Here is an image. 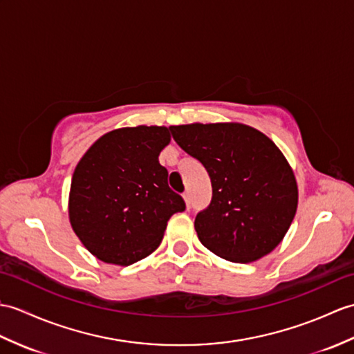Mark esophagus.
Returning <instances> with one entry per match:
<instances>
[{
  "label": "esophagus",
  "mask_w": 354,
  "mask_h": 354,
  "mask_svg": "<svg viewBox=\"0 0 354 354\" xmlns=\"http://www.w3.org/2000/svg\"><path fill=\"white\" fill-rule=\"evenodd\" d=\"M184 202H185V208L190 209L192 208V201H190V194H188V193L184 194Z\"/></svg>",
  "instance_id": "1"
}]
</instances>
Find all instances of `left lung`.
Segmentation results:
<instances>
[{
	"label": "left lung",
	"mask_w": 354,
	"mask_h": 354,
	"mask_svg": "<svg viewBox=\"0 0 354 354\" xmlns=\"http://www.w3.org/2000/svg\"><path fill=\"white\" fill-rule=\"evenodd\" d=\"M170 129L211 178V203L194 220L201 243L217 257L241 264L273 252L299 205L292 167L273 140L238 122H196Z\"/></svg>",
	"instance_id": "8db88e82"
}]
</instances>
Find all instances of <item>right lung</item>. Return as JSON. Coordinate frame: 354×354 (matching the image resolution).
Listing matches in <instances>:
<instances>
[{
  "instance_id": "obj_1",
  "label": "right lung",
  "mask_w": 354,
  "mask_h": 354,
  "mask_svg": "<svg viewBox=\"0 0 354 354\" xmlns=\"http://www.w3.org/2000/svg\"><path fill=\"white\" fill-rule=\"evenodd\" d=\"M167 127H125L88 147L72 175L68 212L84 248L106 264L127 267L157 250L169 218L185 209L169 188L160 152Z\"/></svg>"
}]
</instances>
